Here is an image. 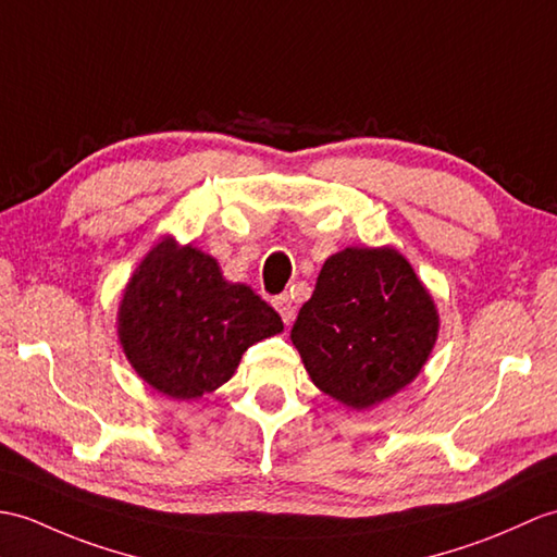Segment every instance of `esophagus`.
Listing matches in <instances>:
<instances>
[{
	"instance_id": "esophagus-1",
	"label": "esophagus",
	"mask_w": 557,
	"mask_h": 557,
	"mask_svg": "<svg viewBox=\"0 0 557 557\" xmlns=\"http://www.w3.org/2000/svg\"><path fill=\"white\" fill-rule=\"evenodd\" d=\"M273 304H275V308H277L280 318L289 325L292 318H294V304H292V296H289V294H282V296H277V299H275Z\"/></svg>"
}]
</instances>
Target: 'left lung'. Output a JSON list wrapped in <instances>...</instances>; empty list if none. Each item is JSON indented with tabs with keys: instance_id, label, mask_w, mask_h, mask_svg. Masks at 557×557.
I'll list each match as a JSON object with an SVG mask.
<instances>
[{
	"instance_id": "obj_1",
	"label": "left lung",
	"mask_w": 557,
	"mask_h": 557,
	"mask_svg": "<svg viewBox=\"0 0 557 557\" xmlns=\"http://www.w3.org/2000/svg\"><path fill=\"white\" fill-rule=\"evenodd\" d=\"M438 315L396 249H344L322 265L292 327L310 380L356 410L394 396L430 358Z\"/></svg>"
}]
</instances>
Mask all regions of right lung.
I'll return each mask as SVG.
<instances>
[{
	"label": "right lung",
	"instance_id": "obj_1",
	"mask_svg": "<svg viewBox=\"0 0 557 557\" xmlns=\"http://www.w3.org/2000/svg\"><path fill=\"white\" fill-rule=\"evenodd\" d=\"M123 351L137 374L171 398H199L235 374L242 354L282 332L273 306L232 284L209 253L163 239L123 294Z\"/></svg>",
	"mask_w": 557,
	"mask_h": 557
}]
</instances>
